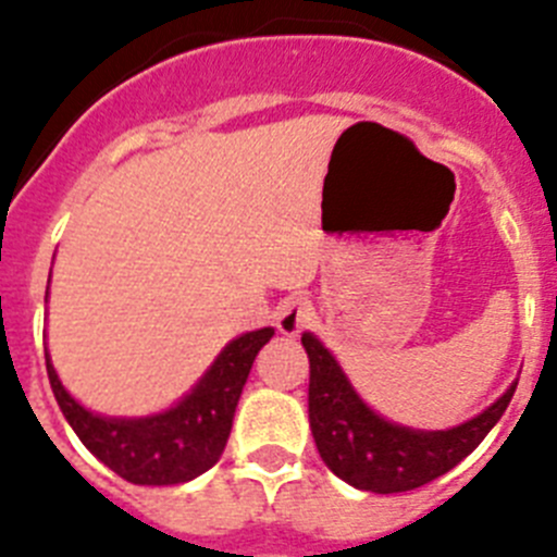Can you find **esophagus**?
<instances>
[{"label": "esophagus", "mask_w": 557, "mask_h": 557, "mask_svg": "<svg viewBox=\"0 0 557 557\" xmlns=\"http://www.w3.org/2000/svg\"><path fill=\"white\" fill-rule=\"evenodd\" d=\"M309 318H312V307H309V301L293 298V301L284 304L282 312L275 314V326H278V332L282 334H287V337H295V334L307 326Z\"/></svg>", "instance_id": "34e87169"}]
</instances>
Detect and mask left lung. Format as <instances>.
<instances>
[{
	"label": "left lung",
	"mask_w": 557,
	"mask_h": 557,
	"mask_svg": "<svg viewBox=\"0 0 557 557\" xmlns=\"http://www.w3.org/2000/svg\"><path fill=\"white\" fill-rule=\"evenodd\" d=\"M309 354V426L329 469L371 494L421 488L469 457L508 410L516 385L480 416L449 430H412L387 421L359 398L334 354L312 332L301 334Z\"/></svg>",
	"instance_id": "obj_1"
}]
</instances>
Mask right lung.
I'll list each match as a JSON object with an SVG mask.
<instances>
[{
	"mask_svg": "<svg viewBox=\"0 0 557 557\" xmlns=\"http://www.w3.org/2000/svg\"><path fill=\"white\" fill-rule=\"evenodd\" d=\"M275 329L245 332L218 354L181 401L152 416L116 418L91 412L61 385L47 351V376L63 418L91 455L133 485H178L220 460L256 354Z\"/></svg>",
	"mask_w": 557,
	"mask_h": 557,
	"instance_id": "right-lung-1",
	"label": "right lung"
}]
</instances>
